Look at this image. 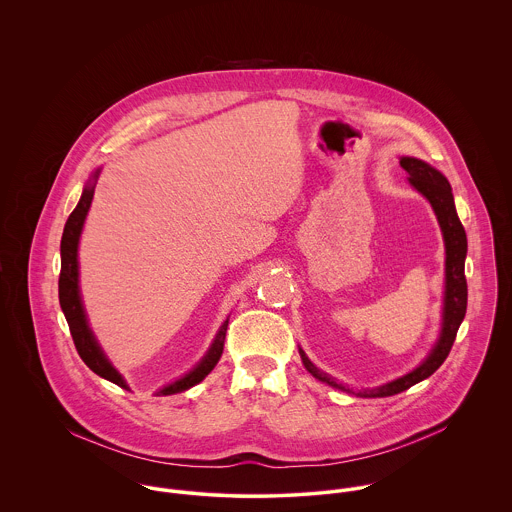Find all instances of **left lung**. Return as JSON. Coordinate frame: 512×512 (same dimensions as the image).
I'll use <instances>...</instances> for the list:
<instances>
[{"label": "left lung", "mask_w": 512, "mask_h": 512, "mask_svg": "<svg viewBox=\"0 0 512 512\" xmlns=\"http://www.w3.org/2000/svg\"><path fill=\"white\" fill-rule=\"evenodd\" d=\"M400 167L404 171H408L410 175V183L432 203L436 217L443 232V240H445V307H443V329L439 335L438 345L434 347V351L430 353V357L418 366L416 370H412L410 374L392 380L384 386L372 388L359 392V396L366 398H384V396H394L398 392L408 390L410 386L422 382L424 378L432 376L439 366L443 365V361L447 359L457 329L465 317V309H467V280H465V256H467V236H465V228L461 224V220L455 213V205H453V195H451V187L447 183V179L439 173L438 169H434L432 165H428L422 159L416 157H402L400 159ZM301 361L305 368L321 382H327L333 388L339 390H347L353 392L351 388L343 386L341 382H337L333 376H329L327 372H321L317 366L313 365L303 351H299Z\"/></svg>", "instance_id": "1"}]
</instances>
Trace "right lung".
<instances>
[{
    "label": "right lung",
    "instance_id": "right-lung-1",
    "mask_svg": "<svg viewBox=\"0 0 512 512\" xmlns=\"http://www.w3.org/2000/svg\"><path fill=\"white\" fill-rule=\"evenodd\" d=\"M96 177L98 171L94 175V181L90 185H86V189L82 191V197L76 205L71 217L65 224L63 230V240H61V276H59V301L63 307V313L67 317L71 335H73L74 347L80 355V359L84 361V365L88 366L92 372H96L98 376L128 388V384L124 382V378L118 374V370L108 363V359L104 357L102 349L98 347L88 323H86V315L82 309V301H80V293H78V260H76V250H78V238L82 232V224L86 219V213L90 209L92 197H94V185H96ZM226 327L228 321L222 323L219 335L211 347V351L207 353V357L195 366V370H191L187 376H183L181 380L165 386L161 390L163 396L167 394H175V392H183L195 384H199L215 366L219 363L220 355H222V347H224V335H226Z\"/></svg>",
    "mask_w": 512,
    "mask_h": 512
}]
</instances>
